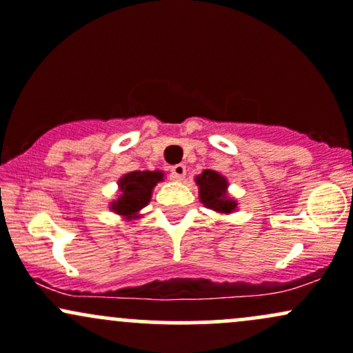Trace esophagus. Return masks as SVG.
<instances>
[{
	"mask_svg": "<svg viewBox=\"0 0 353 353\" xmlns=\"http://www.w3.org/2000/svg\"><path fill=\"white\" fill-rule=\"evenodd\" d=\"M172 175L173 178H176V180H183L185 175H187V166L183 163H178L175 166H172Z\"/></svg>",
	"mask_w": 353,
	"mask_h": 353,
	"instance_id": "34e87169",
	"label": "esophagus"
}]
</instances>
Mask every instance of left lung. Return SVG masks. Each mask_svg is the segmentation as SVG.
<instances>
[{"label":"left lung","mask_w":353,"mask_h":353,"mask_svg":"<svg viewBox=\"0 0 353 353\" xmlns=\"http://www.w3.org/2000/svg\"><path fill=\"white\" fill-rule=\"evenodd\" d=\"M196 185L200 187V200L205 207L220 213H232L236 203L227 198V180L212 170H205L196 176Z\"/></svg>","instance_id":"obj_1"}]
</instances>
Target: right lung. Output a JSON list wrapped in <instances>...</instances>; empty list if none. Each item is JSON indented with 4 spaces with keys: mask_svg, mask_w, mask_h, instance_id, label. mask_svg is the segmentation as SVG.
Masks as SVG:
<instances>
[{
    "mask_svg": "<svg viewBox=\"0 0 353 353\" xmlns=\"http://www.w3.org/2000/svg\"><path fill=\"white\" fill-rule=\"evenodd\" d=\"M163 178L161 172H132L120 180L121 195L113 201L112 210L132 219L138 210L146 207L152 196V190ZM134 219V216H133Z\"/></svg>",
    "mask_w": 353,
    "mask_h": 353,
    "instance_id": "obj_1",
    "label": "right lung"
}]
</instances>
